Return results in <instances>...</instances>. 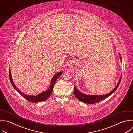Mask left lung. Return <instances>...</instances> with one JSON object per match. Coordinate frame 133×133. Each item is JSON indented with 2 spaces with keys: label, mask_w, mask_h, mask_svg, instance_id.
Instances as JSON below:
<instances>
[{
  "label": "left lung",
  "mask_w": 133,
  "mask_h": 133,
  "mask_svg": "<svg viewBox=\"0 0 133 133\" xmlns=\"http://www.w3.org/2000/svg\"><path fill=\"white\" fill-rule=\"evenodd\" d=\"M118 55H119V57L120 58L121 61V62H122V60L121 56L119 54H118ZM121 76L119 77V79L118 81L117 84L114 88V89L111 91H110L109 93H108L107 94H105V95H86V94H83V93L81 92V91H79L77 88H76V87L75 86V85H74V95L78 100H79V101H81L82 102H83L84 103H88V104H94V103H97V102L107 98V97H108L110 95H111L118 88V87L119 86V84L121 82Z\"/></svg>",
  "instance_id": "8db88e82"
}]
</instances>
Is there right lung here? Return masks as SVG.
Wrapping results in <instances>:
<instances>
[{
  "instance_id": "add662e5",
  "label": "right lung",
  "mask_w": 133,
  "mask_h": 133,
  "mask_svg": "<svg viewBox=\"0 0 133 133\" xmlns=\"http://www.w3.org/2000/svg\"><path fill=\"white\" fill-rule=\"evenodd\" d=\"M62 74V71L61 72H59V73H57V74H56L52 78L51 80V82L50 84V86L49 88L48 89V90H47L45 91L42 92L40 94H39L38 95H36V96H32V95H28L25 94L24 93L22 92L21 90H19V89L18 88H17L16 87V86L15 85V84L14 83V81L12 80V76H11V71H10V69H9V76H10V82L13 86V87L15 88V89L24 98H25L26 99H27L29 101L31 102H34V103H37V102H41V101H45L47 99H48V98L50 96V95L51 94L53 89H54V85L56 83V82L57 81V79L59 78V77Z\"/></svg>"
}]
</instances>
